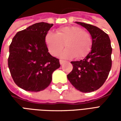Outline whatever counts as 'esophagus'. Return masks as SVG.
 <instances>
[{
    "mask_svg": "<svg viewBox=\"0 0 121 121\" xmlns=\"http://www.w3.org/2000/svg\"><path fill=\"white\" fill-rule=\"evenodd\" d=\"M65 61L63 60H60V63L61 65V64H63V63H65Z\"/></svg>",
    "mask_w": 121,
    "mask_h": 121,
    "instance_id": "esophagus-1",
    "label": "esophagus"
}]
</instances>
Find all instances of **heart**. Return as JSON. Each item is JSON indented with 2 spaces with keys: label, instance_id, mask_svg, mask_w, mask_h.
<instances>
[{
  "label": "heart",
  "instance_id": "b5f03b06",
  "mask_svg": "<svg viewBox=\"0 0 121 121\" xmlns=\"http://www.w3.org/2000/svg\"><path fill=\"white\" fill-rule=\"evenodd\" d=\"M45 42L52 55L56 56L65 47L64 58L75 56L77 59L86 56L91 51L92 39L90 34L77 26H67L59 28L56 33L48 32L45 35Z\"/></svg>",
  "mask_w": 121,
  "mask_h": 121
}]
</instances>
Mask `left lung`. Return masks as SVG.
<instances>
[{
    "label": "left lung",
    "mask_w": 121,
    "mask_h": 121,
    "mask_svg": "<svg viewBox=\"0 0 121 121\" xmlns=\"http://www.w3.org/2000/svg\"><path fill=\"white\" fill-rule=\"evenodd\" d=\"M76 22L89 31L92 37V47L84 60L71 61L73 69L67 74V78L76 89L90 93L99 89L109 75L112 48L108 35L103 30L89 24Z\"/></svg>",
    "instance_id": "left-lung-1"
}]
</instances>
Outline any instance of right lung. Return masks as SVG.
Segmentation results:
<instances>
[{
    "label": "right lung",
    "mask_w": 121,
    "mask_h": 121,
    "mask_svg": "<svg viewBox=\"0 0 121 121\" xmlns=\"http://www.w3.org/2000/svg\"><path fill=\"white\" fill-rule=\"evenodd\" d=\"M53 24L37 22L18 32L9 45L8 63L14 82L28 91H42L60 67L58 58L48 52L45 35Z\"/></svg>",
    "instance_id": "add662e5"
}]
</instances>
